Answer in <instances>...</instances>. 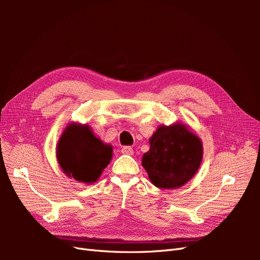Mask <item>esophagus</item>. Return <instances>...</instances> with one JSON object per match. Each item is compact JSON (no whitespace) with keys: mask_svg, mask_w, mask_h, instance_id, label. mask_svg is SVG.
<instances>
[{"mask_svg":"<svg viewBox=\"0 0 260 260\" xmlns=\"http://www.w3.org/2000/svg\"><path fill=\"white\" fill-rule=\"evenodd\" d=\"M121 153L125 155H132L133 154V149L131 146H123L121 148Z\"/></svg>","mask_w":260,"mask_h":260,"instance_id":"obj_1","label":"esophagus"}]
</instances>
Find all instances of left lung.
<instances>
[{
    "label": "left lung",
    "instance_id": "8db88e82",
    "mask_svg": "<svg viewBox=\"0 0 260 260\" xmlns=\"http://www.w3.org/2000/svg\"><path fill=\"white\" fill-rule=\"evenodd\" d=\"M149 151L143 155L142 166L157 187L182 186L200 168L202 142L182 123L160 125L149 139Z\"/></svg>",
    "mask_w": 260,
    "mask_h": 260
}]
</instances>
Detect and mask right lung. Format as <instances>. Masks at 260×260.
Masks as SVG:
<instances>
[{
    "label": "right lung",
    "instance_id": "1",
    "mask_svg": "<svg viewBox=\"0 0 260 260\" xmlns=\"http://www.w3.org/2000/svg\"><path fill=\"white\" fill-rule=\"evenodd\" d=\"M56 156L68 177L90 184L95 182L111 161L113 148L95 138L89 125L73 123L62 132Z\"/></svg>",
    "mask_w": 260,
    "mask_h": 260
}]
</instances>
